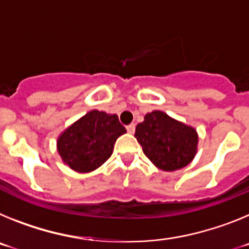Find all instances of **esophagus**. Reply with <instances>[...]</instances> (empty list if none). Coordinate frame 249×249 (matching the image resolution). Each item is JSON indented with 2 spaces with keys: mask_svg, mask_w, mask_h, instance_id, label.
I'll return each instance as SVG.
<instances>
[{
  "mask_svg": "<svg viewBox=\"0 0 249 249\" xmlns=\"http://www.w3.org/2000/svg\"><path fill=\"white\" fill-rule=\"evenodd\" d=\"M126 128H127V132H128V133H135V131H136L135 123H131V124H128Z\"/></svg>",
  "mask_w": 249,
  "mask_h": 249,
  "instance_id": "obj_1",
  "label": "esophagus"
}]
</instances>
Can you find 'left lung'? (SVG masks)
I'll use <instances>...</instances> for the list:
<instances>
[{
	"label": "left lung",
	"mask_w": 249,
	"mask_h": 249,
	"mask_svg": "<svg viewBox=\"0 0 249 249\" xmlns=\"http://www.w3.org/2000/svg\"><path fill=\"white\" fill-rule=\"evenodd\" d=\"M135 137L144 155L163 171L186 167L195 157L198 143L195 128L160 111L144 116L143 122L136 127Z\"/></svg>",
	"instance_id": "1"
}]
</instances>
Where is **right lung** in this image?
Here are the masks:
<instances>
[{
  "mask_svg": "<svg viewBox=\"0 0 249 249\" xmlns=\"http://www.w3.org/2000/svg\"><path fill=\"white\" fill-rule=\"evenodd\" d=\"M126 128L117 114L93 111L68 127L57 141L63 162L77 172H91L111 157L113 144Z\"/></svg>",
  "mask_w": 249,
  "mask_h": 249,
  "instance_id": "1",
  "label": "right lung"
}]
</instances>
